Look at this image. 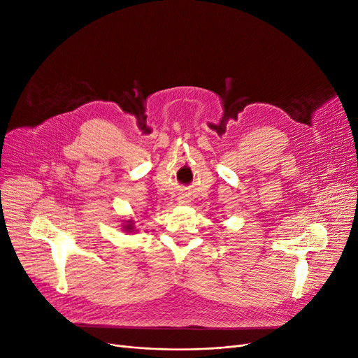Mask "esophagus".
Wrapping results in <instances>:
<instances>
[{
  "label": "esophagus",
  "instance_id": "34e87169",
  "mask_svg": "<svg viewBox=\"0 0 358 358\" xmlns=\"http://www.w3.org/2000/svg\"><path fill=\"white\" fill-rule=\"evenodd\" d=\"M178 201H180L181 205H187V203H189V199L184 197V196H180V197H178Z\"/></svg>",
  "mask_w": 358,
  "mask_h": 358
}]
</instances>
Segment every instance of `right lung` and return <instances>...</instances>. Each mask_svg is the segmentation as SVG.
Here are the masks:
<instances>
[{
  "mask_svg": "<svg viewBox=\"0 0 358 358\" xmlns=\"http://www.w3.org/2000/svg\"><path fill=\"white\" fill-rule=\"evenodd\" d=\"M122 222H124L122 224V231H126V232H133L134 231V222L131 220L122 221Z\"/></svg>",
  "mask_w": 358,
  "mask_h": 358,
  "instance_id": "1",
  "label": "right lung"
}]
</instances>
